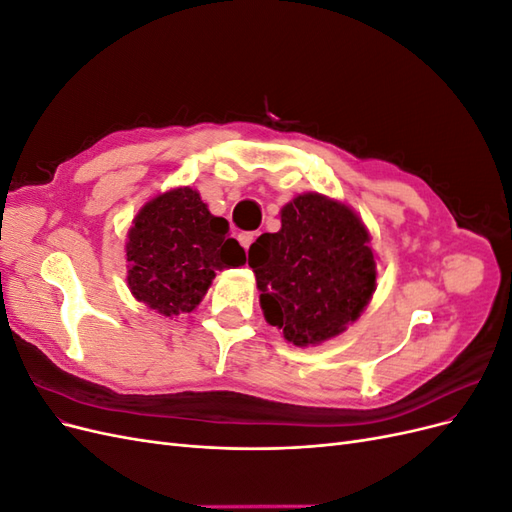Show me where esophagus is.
<instances>
[{"mask_svg": "<svg viewBox=\"0 0 512 512\" xmlns=\"http://www.w3.org/2000/svg\"><path fill=\"white\" fill-rule=\"evenodd\" d=\"M254 239H256V232H241L239 243L243 245V250H250V245L254 243Z\"/></svg>", "mask_w": 512, "mask_h": 512, "instance_id": "34e87169", "label": "esophagus"}]
</instances>
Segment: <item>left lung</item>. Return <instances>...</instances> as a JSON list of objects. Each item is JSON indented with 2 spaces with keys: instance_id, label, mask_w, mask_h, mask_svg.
<instances>
[{
  "instance_id": "obj_1",
  "label": "left lung",
  "mask_w": 512,
  "mask_h": 512,
  "mask_svg": "<svg viewBox=\"0 0 512 512\" xmlns=\"http://www.w3.org/2000/svg\"><path fill=\"white\" fill-rule=\"evenodd\" d=\"M363 222L320 194L282 209V228L252 243L260 305L294 346L320 344L361 316L376 290V262Z\"/></svg>"
}]
</instances>
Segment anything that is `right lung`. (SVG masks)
<instances>
[{
    "label": "right lung",
    "mask_w": 512,
    "mask_h": 512,
    "mask_svg": "<svg viewBox=\"0 0 512 512\" xmlns=\"http://www.w3.org/2000/svg\"><path fill=\"white\" fill-rule=\"evenodd\" d=\"M196 190H170L147 203L128 235V286L138 301L164 316L188 314L205 297L215 271L245 265L230 237Z\"/></svg>",
    "instance_id": "obj_1"
}]
</instances>
